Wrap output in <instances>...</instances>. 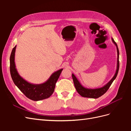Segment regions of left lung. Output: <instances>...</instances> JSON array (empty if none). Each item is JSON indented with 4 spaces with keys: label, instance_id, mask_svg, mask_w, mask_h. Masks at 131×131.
Listing matches in <instances>:
<instances>
[{
    "label": "left lung",
    "instance_id": "1",
    "mask_svg": "<svg viewBox=\"0 0 131 131\" xmlns=\"http://www.w3.org/2000/svg\"><path fill=\"white\" fill-rule=\"evenodd\" d=\"M112 41L114 43V44L116 45L117 48V69L116 71V73L115 74L114 77L112 79L108 84L105 85L104 86L101 88L96 89H88L85 88L84 87H83L79 81L78 80L76 77L72 74V78L74 82V84L75 87L77 92L80 94L82 97H88V98H98L102 96V95H103L109 89L110 86L112 85L113 81L116 79L117 75L118 72V69H119V51H118V49L117 45L115 41H114L113 39H112Z\"/></svg>",
    "mask_w": 131,
    "mask_h": 131
}]
</instances>
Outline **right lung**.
Segmentation results:
<instances>
[{
	"label": "right lung",
	"instance_id": "obj_1",
	"mask_svg": "<svg viewBox=\"0 0 131 131\" xmlns=\"http://www.w3.org/2000/svg\"><path fill=\"white\" fill-rule=\"evenodd\" d=\"M15 46L10 55V70L12 79L14 84L25 96L31 100L38 101L50 97L54 92L56 83L63 69L53 73L49 80L42 84L33 85L28 82L19 76L16 68L15 63Z\"/></svg>",
	"mask_w": 131,
	"mask_h": 131
}]
</instances>
